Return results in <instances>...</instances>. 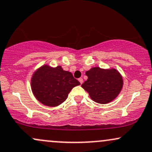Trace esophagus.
<instances>
[{
  "instance_id": "esophagus-1",
  "label": "esophagus",
  "mask_w": 152,
  "mask_h": 152,
  "mask_svg": "<svg viewBox=\"0 0 152 152\" xmlns=\"http://www.w3.org/2000/svg\"><path fill=\"white\" fill-rule=\"evenodd\" d=\"M78 81H79V82H80V83H81V84L83 83V78H78Z\"/></svg>"
}]
</instances>
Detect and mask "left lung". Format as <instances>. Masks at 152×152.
I'll list each match as a JSON object with an SVG mask.
<instances>
[{"mask_svg":"<svg viewBox=\"0 0 152 152\" xmlns=\"http://www.w3.org/2000/svg\"><path fill=\"white\" fill-rule=\"evenodd\" d=\"M87 81L81 85L94 101L106 104L115 99L121 91L123 79L115 69L94 67L86 72Z\"/></svg>","mask_w":152,"mask_h":152,"instance_id":"1","label":"left lung"}]
</instances>
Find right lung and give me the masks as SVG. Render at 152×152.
<instances>
[{
	"mask_svg": "<svg viewBox=\"0 0 152 152\" xmlns=\"http://www.w3.org/2000/svg\"><path fill=\"white\" fill-rule=\"evenodd\" d=\"M80 85L69 71L61 66L53 67L43 65L34 72L31 88L34 96L43 105L56 107L64 102L71 89Z\"/></svg>",
	"mask_w": 152,
	"mask_h": 152,
	"instance_id": "1",
	"label": "right lung"
}]
</instances>
